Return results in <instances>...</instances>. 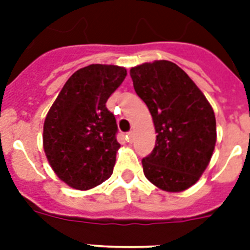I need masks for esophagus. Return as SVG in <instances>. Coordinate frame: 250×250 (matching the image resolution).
Wrapping results in <instances>:
<instances>
[{
	"mask_svg": "<svg viewBox=\"0 0 250 250\" xmlns=\"http://www.w3.org/2000/svg\"><path fill=\"white\" fill-rule=\"evenodd\" d=\"M133 136H135V132H133V131H129V132L127 133V140H128L129 143H132Z\"/></svg>",
	"mask_w": 250,
	"mask_h": 250,
	"instance_id": "1",
	"label": "esophagus"
}]
</instances>
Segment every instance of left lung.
I'll use <instances>...</instances> for the list:
<instances>
[{"label":"left lung","mask_w":250,"mask_h":250,"mask_svg":"<svg viewBox=\"0 0 250 250\" xmlns=\"http://www.w3.org/2000/svg\"><path fill=\"white\" fill-rule=\"evenodd\" d=\"M137 96L146 104L156 146L143 160L149 182L165 192H183L204 174L217 143L214 110L194 82L170 61L129 70Z\"/></svg>","instance_id":"8db88e82"}]
</instances>
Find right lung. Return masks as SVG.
Here are the masks:
<instances>
[{
    "label": "right lung",
    "instance_id": "add662e5",
    "mask_svg": "<svg viewBox=\"0 0 250 250\" xmlns=\"http://www.w3.org/2000/svg\"><path fill=\"white\" fill-rule=\"evenodd\" d=\"M127 70L89 64L66 82L44 122L42 146L58 178L74 189L88 190L113 174L121 144L114 114L106 102L123 83Z\"/></svg>",
    "mask_w": 250,
    "mask_h": 250
}]
</instances>
